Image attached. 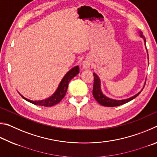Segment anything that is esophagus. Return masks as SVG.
<instances>
[{
	"instance_id": "34e87169",
	"label": "esophagus",
	"mask_w": 157,
	"mask_h": 157,
	"mask_svg": "<svg viewBox=\"0 0 157 157\" xmlns=\"http://www.w3.org/2000/svg\"><path fill=\"white\" fill-rule=\"evenodd\" d=\"M91 64V59H90L89 58H86V59L84 61L83 63H82V68L84 69V70H87V69H89L90 68Z\"/></svg>"
}]
</instances>
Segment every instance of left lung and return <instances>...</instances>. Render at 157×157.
Segmentation results:
<instances>
[{
    "label": "left lung",
    "mask_w": 157,
    "mask_h": 157,
    "mask_svg": "<svg viewBox=\"0 0 157 157\" xmlns=\"http://www.w3.org/2000/svg\"><path fill=\"white\" fill-rule=\"evenodd\" d=\"M139 34H140V36L142 37V38L144 39L145 46H146L145 45L146 41L144 36H143V33L141 31H140ZM146 50H147V48H146ZM147 59H149L147 50ZM93 74H94V88H93V95H94V98L97 100V102L99 103V104H100L102 106H105V107H117V106H120L123 104H125V103L128 102L129 101L134 99L135 98H136L138 95L140 94V92L142 91V90L145 86H143L141 91H139L136 95H134V96H132L129 98H127V99H124V100H114V99H112V98H110L107 96H106L105 95L103 94L102 89H101V82H100V78L98 76L96 73H94Z\"/></svg>",
    "instance_id": "left-lung-1"
}]
</instances>
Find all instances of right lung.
Here are the masks:
<instances>
[{"label": "right lung", "mask_w": 157, "mask_h": 157, "mask_svg": "<svg viewBox=\"0 0 157 157\" xmlns=\"http://www.w3.org/2000/svg\"><path fill=\"white\" fill-rule=\"evenodd\" d=\"M79 73V68L78 66H76L73 68H71L70 71L66 73L64 77L62 78V81L60 82L59 86H58V88L57 89L54 94H53L50 97L46 98V99L41 100H31L25 98L24 96H23L21 94L20 95L23 99L27 100L28 102L32 103V104L39 106H44V107H52V106H54L55 105H57V103H59L60 101L64 98L66 94V91H67L69 82H70L74 77L78 75Z\"/></svg>", "instance_id": "obj_1"}]
</instances>
